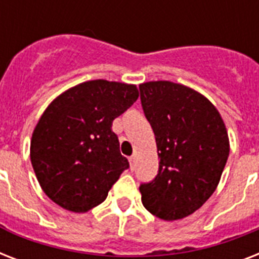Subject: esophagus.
<instances>
[{
	"label": "esophagus",
	"mask_w": 259,
	"mask_h": 259,
	"mask_svg": "<svg viewBox=\"0 0 259 259\" xmlns=\"http://www.w3.org/2000/svg\"><path fill=\"white\" fill-rule=\"evenodd\" d=\"M129 162H130V168L134 169V165H136V157H134V156L129 157Z\"/></svg>",
	"instance_id": "obj_1"
}]
</instances>
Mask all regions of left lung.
<instances>
[{
    "label": "left lung",
    "mask_w": 259,
    "mask_h": 259,
    "mask_svg": "<svg viewBox=\"0 0 259 259\" xmlns=\"http://www.w3.org/2000/svg\"><path fill=\"white\" fill-rule=\"evenodd\" d=\"M140 93L160 158L157 176L140 185L142 204L164 221L183 219L219 184L230 153L225 122L207 98L179 83L146 82Z\"/></svg>",
    "instance_id": "1"
}]
</instances>
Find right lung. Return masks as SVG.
<instances>
[{"label": "right lung", "mask_w": 259, "mask_h": 259, "mask_svg": "<svg viewBox=\"0 0 259 259\" xmlns=\"http://www.w3.org/2000/svg\"><path fill=\"white\" fill-rule=\"evenodd\" d=\"M134 84L89 80L52 101L30 141V161L42 191L72 212H87L129 168L113 121L137 101Z\"/></svg>", "instance_id": "right-lung-1"}]
</instances>
